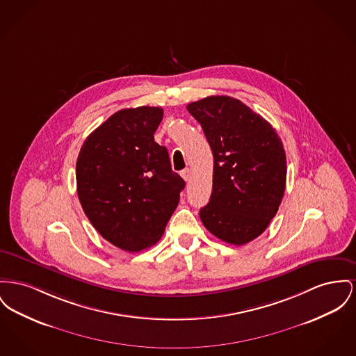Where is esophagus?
I'll return each instance as SVG.
<instances>
[{
  "label": "esophagus",
  "instance_id": "1",
  "mask_svg": "<svg viewBox=\"0 0 356 356\" xmlns=\"http://www.w3.org/2000/svg\"><path fill=\"white\" fill-rule=\"evenodd\" d=\"M180 175H181V177H183L186 181H188L189 177H191V169H189V168L183 169V170L180 172Z\"/></svg>",
  "mask_w": 356,
  "mask_h": 356
}]
</instances>
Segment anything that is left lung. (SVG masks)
I'll return each instance as SVG.
<instances>
[{
  "mask_svg": "<svg viewBox=\"0 0 356 356\" xmlns=\"http://www.w3.org/2000/svg\"><path fill=\"white\" fill-rule=\"evenodd\" d=\"M187 110L213 154L212 192L200 219L216 238L246 245L266 230L284 197L282 141L266 120L231 97H207Z\"/></svg>",
  "mask_w": 356,
  "mask_h": 356,
  "instance_id": "8db88e82",
  "label": "left lung"
}]
</instances>
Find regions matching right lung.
<instances>
[{
    "instance_id": "1",
    "label": "right lung",
    "mask_w": 356,
    "mask_h": 356,
    "mask_svg": "<svg viewBox=\"0 0 356 356\" xmlns=\"http://www.w3.org/2000/svg\"><path fill=\"white\" fill-rule=\"evenodd\" d=\"M163 115L150 106L114 113L86 138L76 161L84 213L106 241L129 252L161 238L186 187L167 147L154 141Z\"/></svg>"
}]
</instances>
